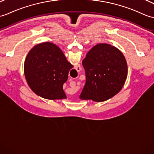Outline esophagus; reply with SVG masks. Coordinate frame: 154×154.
Here are the masks:
<instances>
[{"instance_id": "1", "label": "esophagus", "mask_w": 154, "mask_h": 154, "mask_svg": "<svg viewBox=\"0 0 154 154\" xmlns=\"http://www.w3.org/2000/svg\"><path fill=\"white\" fill-rule=\"evenodd\" d=\"M77 69H78L79 70H77V71H79V70H81V66H77Z\"/></svg>"}]
</instances>
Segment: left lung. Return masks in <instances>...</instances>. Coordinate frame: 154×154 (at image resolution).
<instances>
[{"label": "left lung", "instance_id": "1", "mask_svg": "<svg viewBox=\"0 0 154 154\" xmlns=\"http://www.w3.org/2000/svg\"><path fill=\"white\" fill-rule=\"evenodd\" d=\"M86 83L82 100L103 102L123 88L127 76V64L119 49L108 44H98L91 49L82 62Z\"/></svg>", "mask_w": 154, "mask_h": 154}]
</instances>
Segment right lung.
Wrapping results in <instances>:
<instances>
[{"label": "right lung", "instance_id": "1", "mask_svg": "<svg viewBox=\"0 0 154 154\" xmlns=\"http://www.w3.org/2000/svg\"><path fill=\"white\" fill-rule=\"evenodd\" d=\"M73 67L58 46L47 42L35 46L29 52L24 73L35 94L49 100L62 99L66 98L63 85Z\"/></svg>", "mask_w": 154, "mask_h": 154}]
</instances>
